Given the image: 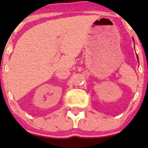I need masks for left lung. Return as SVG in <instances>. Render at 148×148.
Instances as JSON below:
<instances>
[{
  "instance_id": "8db88e82",
  "label": "left lung",
  "mask_w": 148,
  "mask_h": 148,
  "mask_svg": "<svg viewBox=\"0 0 148 148\" xmlns=\"http://www.w3.org/2000/svg\"><path fill=\"white\" fill-rule=\"evenodd\" d=\"M137 59H138V56H137Z\"/></svg>"
}]
</instances>
